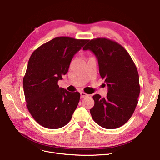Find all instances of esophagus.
<instances>
[{
	"label": "esophagus",
	"instance_id": "1",
	"mask_svg": "<svg viewBox=\"0 0 160 160\" xmlns=\"http://www.w3.org/2000/svg\"><path fill=\"white\" fill-rule=\"evenodd\" d=\"M88 96V95L87 93H84V92H81V93H80V97L81 98H85Z\"/></svg>",
	"mask_w": 160,
	"mask_h": 160
}]
</instances>
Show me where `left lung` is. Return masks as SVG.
Listing matches in <instances>:
<instances>
[{
	"label": "left lung",
	"instance_id": "8db88e82",
	"mask_svg": "<svg viewBox=\"0 0 160 160\" xmlns=\"http://www.w3.org/2000/svg\"><path fill=\"white\" fill-rule=\"evenodd\" d=\"M83 49L90 50L96 56L100 75L108 88L106 97L93 96L92 118L104 128H119L130 119L138 102L140 86L137 67L127 50L110 39H93Z\"/></svg>",
	"mask_w": 160,
	"mask_h": 160
}]
</instances>
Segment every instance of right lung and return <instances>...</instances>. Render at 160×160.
Segmentation results:
<instances>
[{
	"mask_svg": "<svg viewBox=\"0 0 160 160\" xmlns=\"http://www.w3.org/2000/svg\"><path fill=\"white\" fill-rule=\"evenodd\" d=\"M88 41L57 37L32 54L23 78L24 93L30 113L42 127L58 129L71 121L80 94L60 88L58 82L68 71L74 55Z\"/></svg>",
	"mask_w": 160,
	"mask_h": 160,
	"instance_id": "right-lung-1",
	"label": "right lung"
}]
</instances>
